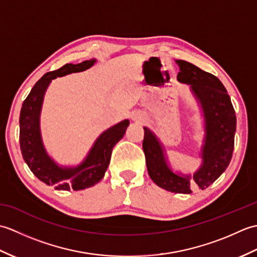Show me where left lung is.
Returning a JSON list of instances; mask_svg holds the SVG:
<instances>
[{
    "mask_svg": "<svg viewBox=\"0 0 257 257\" xmlns=\"http://www.w3.org/2000/svg\"><path fill=\"white\" fill-rule=\"evenodd\" d=\"M178 80L191 85L200 100L205 118V141L202 150L203 163L192 180L181 177L168 168L159 141L148 128H144L143 148L148 173L158 187L174 193L189 194L192 188L204 190L226 170L232 159L236 116L225 87L216 76L189 62L179 59Z\"/></svg>",
    "mask_w": 257,
    "mask_h": 257,
    "instance_id": "1",
    "label": "left lung"
}]
</instances>
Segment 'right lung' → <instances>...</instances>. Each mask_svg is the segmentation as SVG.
<instances>
[{"mask_svg": "<svg viewBox=\"0 0 257 257\" xmlns=\"http://www.w3.org/2000/svg\"><path fill=\"white\" fill-rule=\"evenodd\" d=\"M95 63V59L79 64H66L59 69L46 73L33 87L22 105L20 113V146L23 159L31 171L47 185L57 190L74 191L90 188L105 176L110 162L111 151L123 137L129 120L114 124L97 139L88 157L77 168H59L43 147L40 134V112L45 90L52 79L70 73L83 72Z\"/></svg>", "mask_w": 257, "mask_h": 257, "instance_id": "1", "label": "right lung"}]
</instances>
